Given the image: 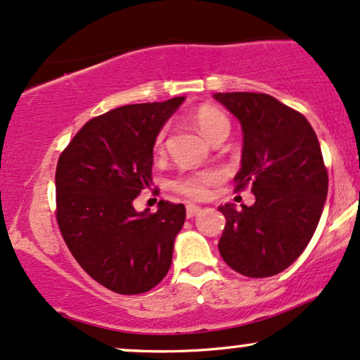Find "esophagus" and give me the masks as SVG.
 Instances as JSON below:
<instances>
[{
	"instance_id": "1",
	"label": "esophagus",
	"mask_w": 360,
	"mask_h": 360,
	"mask_svg": "<svg viewBox=\"0 0 360 360\" xmlns=\"http://www.w3.org/2000/svg\"><path fill=\"white\" fill-rule=\"evenodd\" d=\"M200 207L198 205H193V204H188L187 205V217L188 219H192V217H195V215H198L200 214Z\"/></svg>"
}]
</instances>
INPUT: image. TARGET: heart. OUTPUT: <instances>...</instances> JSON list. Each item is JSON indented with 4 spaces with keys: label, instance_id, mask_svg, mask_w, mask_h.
Masks as SVG:
<instances>
[{
    "label": "heart",
    "instance_id": "obj_1",
    "mask_svg": "<svg viewBox=\"0 0 360 360\" xmlns=\"http://www.w3.org/2000/svg\"><path fill=\"white\" fill-rule=\"evenodd\" d=\"M195 124L197 128L202 131V134H204L207 139H210L221 129L229 128V120H227L219 109L210 108V105H204V108H200L195 112ZM163 143L165 129L160 131L158 136L155 139V150L162 151ZM221 179V172L214 170V168H207V170L190 172L176 176V179L172 181V187L173 190H176V192L185 197L204 198L207 195V192H209L210 185H215Z\"/></svg>",
    "mask_w": 360,
    "mask_h": 360
}]
</instances>
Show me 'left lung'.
Returning a JSON list of instances; mask_svg holds the SVG:
<instances>
[{
  "label": "left lung",
  "mask_w": 360,
  "mask_h": 360,
  "mask_svg": "<svg viewBox=\"0 0 360 360\" xmlns=\"http://www.w3.org/2000/svg\"><path fill=\"white\" fill-rule=\"evenodd\" d=\"M238 117L243 158L236 190L251 187V207H219L226 217L219 251L249 278L281 273L305 251L319 226L328 175L314 128L303 114L259 92H217Z\"/></svg>",
  "instance_id": "left-lung-1"
}]
</instances>
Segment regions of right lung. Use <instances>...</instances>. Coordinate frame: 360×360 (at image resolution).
Listing matches in <instances>:
<instances>
[{"label": "right lung", "instance_id": "add662e5", "mask_svg": "<svg viewBox=\"0 0 360 360\" xmlns=\"http://www.w3.org/2000/svg\"><path fill=\"white\" fill-rule=\"evenodd\" d=\"M185 97L129 104L92 117L62 151L55 172L57 222L80 268L120 295L155 288L172 266L184 204L158 202L136 212L133 200L153 185V146Z\"/></svg>", "mask_w": 360, "mask_h": 360}]
</instances>
